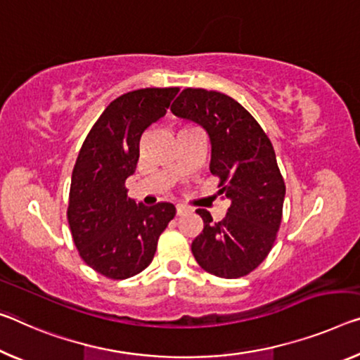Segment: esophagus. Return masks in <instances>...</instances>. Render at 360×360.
<instances>
[{
	"label": "esophagus",
	"instance_id": "esophagus-1",
	"mask_svg": "<svg viewBox=\"0 0 360 360\" xmlns=\"http://www.w3.org/2000/svg\"><path fill=\"white\" fill-rule=\"evenodd\" d=\"M185 214H188V209L185 207V206H176V215H185Z\"/></svg>",
	"mask_w": 360,
	"mask_h": 360
}]
</instances>
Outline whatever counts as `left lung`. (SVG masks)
<instances>
[{"instance_id": "left-lung-1", "label": "left lung", "mask_w": 360, "mask_h": 360, "mask_svg": "<svg viewBox=\"0 0 360 360\" xmlns=\"http://www.w3.org/2000/svg\"><path fill=\"white\" fill-rule=\"evenodd\" d=\"M170 110L201 125L211 138V174L230 207L220 222L198 209L204 229L191 251L196 262L220 278H240L272 250L283 215L285 181L269 136L233 98L204 88H185Z\"/></svg>"}]
</instances>
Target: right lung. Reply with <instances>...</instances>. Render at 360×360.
Instances as JSON below:
<instances>
[{"mask_svg":"<svg viewBox=\"0 0 360 360\" xmlns=\"http://www.w3.org/2000/svg\"><path fill=\"white\" fill-rule=\"evenodd\" d=\"M179 88H141L115 98L91 127L74 165L68 220L80 257L112 280L151 264L175 206H145L129 198L143 131L167 112Z\"/></svg>","mask_w":360,"mask_h":360,"instance_id":"1","label":"right lung"}]
</instances>
